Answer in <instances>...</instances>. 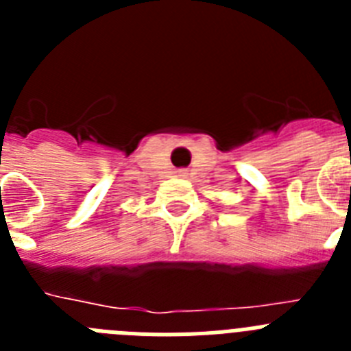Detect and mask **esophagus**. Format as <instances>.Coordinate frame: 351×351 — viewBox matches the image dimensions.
<instances>
[{"label": "esophagus", "mask_w": 351, "mask_h": 351, "mask_svg": "<svg viewBox=\"0 0 351 351\" xmlns=\"http://www.w3.org/2000/svg\"><path fill=\"white\" fill-rule=\"evenodd\" d=\"M186 173H188V172H186V170H179V176H182V178H184Z\"/></svg>", "instance_id": "1"}]
</instances>
